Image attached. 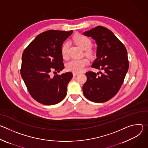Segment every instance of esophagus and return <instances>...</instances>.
Here are the masks:
<instances>
[{
    "instance_id": "1",
    "label": "esophagus",
    "mask_w": 148,
    "mask_h": 148,
    "mask_svg": "<svg viewBox=\"0 0 148 148\" xmlns=\"http://www.w3.org/2000/svg\"><path fill=\"white\" fill-rule=\"evenodd\" d=\"M78 73H73V76L74 77H75V76H76L77 75H78Z\"/></svg>"
}]
</instances>
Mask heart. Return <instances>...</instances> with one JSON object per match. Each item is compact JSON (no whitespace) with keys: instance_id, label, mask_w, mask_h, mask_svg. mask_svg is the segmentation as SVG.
Segmentation results:
<instances>
[{"instance_id":"obj_1","label":"heart","mask_w":148,"mask_h":148,"mask_svg":"<svg viewBox=\"0 0 148 148\" xmlns=\"http://www.w3.org/2000/svg\"><path fill=\"white\" fill-rule=\"evenodd\" d=\"M73 40L81 49L86 50V53L88 56H92L93 55V51L90 48L92 45V42L89 37L81 34H77L73 37ZM69 46L70 44L68 41L65 42L61 46V56L65 59H67L69 57ZM88 64L89 60L87 58L73 59L67 62L66 69L67 70L73 73H79L82 71L84 67Z\"/></svg>"}]
</instances>
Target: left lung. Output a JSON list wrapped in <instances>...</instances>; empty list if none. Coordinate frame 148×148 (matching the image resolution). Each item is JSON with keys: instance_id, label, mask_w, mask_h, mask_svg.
<instances>
[{"instance_id": "obj_1", "label": "left lung", "mask_w": 148, "mask_h": 148, "mask_svg": "<svg viewBox=\"0 0 148 148\" xmlns=\"http://www.w3.org/2000/svg\"><path fill=\"white\" fill-rule=\"evenodd\" d=\"M92 37L98 45L97 58L92 67L103 73L89 71L83 94L91 101L101 103L113 98L119 91L129 68L127 50L122 42L107 28L98 26L84 33Z\"/></svg>"}]
</instances>
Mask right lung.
Masks as SVG:
<instances>
[{
  "label": "right lung",
  "instance_id": "1",
  "mask_svg": "<svg viewBox=\"0 0 148 148\" xmlns=\"http://www.w3.org/2000/svg\"><path fill=\"white\" fill-rule=\"evenodd\" d=\"M73 31L50 30L39 34L22 54L20 74L32 97L46 105L59 103L67 95V84L73 78L68 72L51 77L64 68L61 49Z\"/></svg>",
  "mask_w": 148,
  "mask_h": 148
}]
</instances>
